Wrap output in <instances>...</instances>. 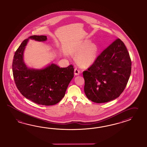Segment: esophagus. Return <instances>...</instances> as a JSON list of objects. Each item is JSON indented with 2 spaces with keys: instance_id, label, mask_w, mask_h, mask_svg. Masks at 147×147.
<instances>
[{
  "instance_id": "obj_1",
  "label": "esophagus",
  "mask_w": 147,
  "mask_h": 147,
  "mask_svg": "<svg viewBox=\"0 0 147 147\" xmlns=\"http://www.w3.org/2000/svg\"><path fill=\"white\" fill-rule=\"evenodd\" d=\"M80 72V71L79 69H78V68H76L74 69V74H75L76 76L79 75Z\"/></svg>"
}]
</instances>
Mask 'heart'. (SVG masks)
<instances>
[{
    "label": "heart",
    "mask_w": 147,
    "mask_h": 147,
    "mask_svg": "<svg viewBox=\"0 0 147 147\" xmlns=\"http://www.w3.org/2000/svg\"><path fill=\"white\" fill-rule=\"evenodd\" d=\"M97 53V48L94 44L87 42L77 50L80 54L77 58V62L80 65L87 67L91 65L95 61Z\"/></svg>",
    "instance_id": "heart-1"
}]
</instances>
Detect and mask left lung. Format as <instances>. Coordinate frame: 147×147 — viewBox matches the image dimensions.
Returning <instances> with one entry per match:
<instances>
[{
    "label": "left lung",
    "mask_w": 147,
    "mask_h": 147,
    "mask_svg": "<svg viewBox=\"0 0 147 147\" xmlns=\"http://www.w3.org/2000/svg\"><path fill=\"white\" fill-rule=\"evenodd\" d=\"M131 66L127 48L122 40L117 39L83 72L84 91L87 97L96 103L118 98L127 85Z\"/></svg>",
    "instance_id": "obj_1"
}]
</instances>
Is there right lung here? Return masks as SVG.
<instances>
[{
    "label": "right lung",
    "mask_w": 147,
    "mask_h": 147,
    "mask_svg": "<svg viewBox=\"0 0 147 147\" xmlns=\"http://www.w3.org/2000/svg\"><path fill=\"white\" fill-rule=\"evenodd\" d=\"M29 39L44 42L47 40V37L30 36L24 40L15 52L12 70L16 87L24 97L35 103L55 105L64 97L74 77L73 66L60 68L51 63L42 69L28 67L24 61V52Z\"/></svg>",
    "instance_id": "right-lung-1"
}]
</instances>
